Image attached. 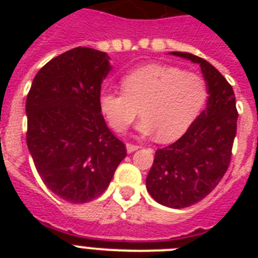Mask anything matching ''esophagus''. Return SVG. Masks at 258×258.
I'll return each mask as SVG.
<instances>
[{
    "label": "esophagus",
    "instance_id": "obj_1",
    "mask_svg": "<svg viewBox=\"0 0 258 258\" xmlns=\"http://www.w3.org/2000/svg\"><path fill=\"white\" fill-rule=\"evenodd\" d=\"M138 149H140V146L132 145V143H126V152H127V154H132V152L137 151Z\"/></svg>",
    "mask_w": 258,
    "mask_h": 258
}]
</instances>
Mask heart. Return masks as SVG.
I'll list each match as a JSON object with an SVG mask.
<instances>
[{"instance_id": "heart-1", "label": "heart", "mask_w": 258, "mask_h": 258, "mask_svg": "<svg viewBox=\"0 0 258 258\" xmlns=\"http://www.w3.org/2000/svg\"><path fill=\"white\" fill-rule=\"evenodd\" d=\"M122 92L103 90L99 108L109 126L122 133L134 121L138 107L142 120L137 132L169 142L186 133L208 98L206 80L181 68L149 64L121 80Z\"/></svg>"}]
</instances>
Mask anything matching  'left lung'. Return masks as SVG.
<instances>
[{"label":"left lung","mask_w":258,"mask_h":258,"mask_svg":"<svg viewBox=\"0 0 258 258\" xmlns=\"http://www.w3.org/2000/svg\"><path fill=\"white\" fill-rule=\"evenodd\" d=\"M169 54L199 64L208 86L206 109L178 141L155 152L146 178L147 191L159 204L179 209L204 199L226 173L238 111L231 85L209 61L190 52Z\"/></svg>","instance_id":"obj_1"}]
</instances>
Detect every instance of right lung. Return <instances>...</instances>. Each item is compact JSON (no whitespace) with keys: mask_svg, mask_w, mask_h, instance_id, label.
<instances>
[{"mask_svg":"<svg viewBox=\"0 0 258 258\" xmlns=\"http://www.w3.org/2000/svg\"><path fill=\"white\" fill-rule=\"evenodd\" d=\"M111 70L106 52L75 47L47 61L29 89V154L46 187L68 203L92 202L103 194L126 156L98 103Z\"/></svg>","mask_w":258,"mask_h":258,"instance_id":"add662e5","label":"right lung"}]
</instances>
